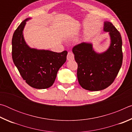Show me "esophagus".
Wrapping results in <instances>:
<instances>
[{
  "label": "esophagus",
  "instance_id": "esophagus-1",
  "mask_svg": "<svg viewBox=\"0 0 132 132\" xmlns=\"http://www.w3.org/2000/svg\"><path fill=\"white\" fill-rule=\"evenodd\" d=\"M75 59V56L73 53L71 52H69L68 53V55H67V60L69 61H73Z\"/></svg>",
  "mask_w": 132,
  "mask_h": 132
}]
</instances>
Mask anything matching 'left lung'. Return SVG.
<instances>
[{
  "mask_svg": "<svg viewBox=\"0 0 132 132\" xmlns=\"http://www.w3.org/2000/svg\"><path fill=\"white\" fill-rule=\"evenodd\" d=\"M103 30L108 32L111 40L105 51L97 52L91 42H81L72 50L78 64V81L87 90L100 91L108 87L114 81L122 64L120 34L107 21H104Z\"/></svg>",
  "mask_w": 132,
  "mask_h": 132,
  "instance_id": "1",
  "label": "left lung"
}]
</instances>
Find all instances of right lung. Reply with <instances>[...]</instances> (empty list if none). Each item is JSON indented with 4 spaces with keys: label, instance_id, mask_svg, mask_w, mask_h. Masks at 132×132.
I'll use <instances>...</instances> for the list:
<instances>
[{
    "label": "right lung",
    "instance_id": "add662e5",
    "mask_svg": "<svg viewBox=\"0 0 132 132\" xmlns=\"http://www.w3.org/2000/svg\"><path fill=\"white\" fill-rule=\"evenodd\" d=\"M27 18L21 22L12 38V58L24 80L37 89L50 87L54 82L59 69L65 63L68 52L57 53L29 46L24 39L23 31Z\"/></svg>",
    "mask_w": 132,
    "mask_h": 132
}]
</instances>
